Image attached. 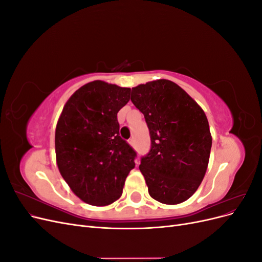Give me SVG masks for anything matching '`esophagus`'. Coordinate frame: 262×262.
I'll list each match as a JSON object with an SVG mask.
<instances>
[{"label": "esophagus", "instance_id": "esophagus-1", "mask_svg": "<svg viewBox=\"0 0 262 262\" xmlns=\"http://www.w3.org/2000/svg\"><path fill=\"white\" fill-rule=\"evenodd\" d=\"M129 144H130L131 146H134V144H136V142H134V139H131V140L129 141Z\"/></svg>", "mask_w": 262, "mask_h": 262}]
</instances>
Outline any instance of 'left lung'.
Listing matches in <instances>:
<instances>
[{"label":"left lung","instance_id":"left-lung-1","mask_svg":"<svg viewBox=\"0 0 262 262\" xmlns=\"http://www.w3.org/2000/svg\"><path fill=\"white\" fill-rule=\"evenodd\" d=\"M131 101L144 115L152 142L139 166L149 195L164 204L185 202L207 172L212 146L207 116L179 85L164 78L132 87Z\"/></svg>","mask_w":262,"mask_h":262}]
</instances>
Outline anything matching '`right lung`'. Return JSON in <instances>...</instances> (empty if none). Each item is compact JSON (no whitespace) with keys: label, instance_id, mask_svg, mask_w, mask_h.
Segmentation results:
<instances>
[{"label":"right lung","instance_id":"right-lung-1","mask_svg":"<svg viewBox=\"0 0 262 262\" xmlns=\"http://www.w3.org/2000/svg\"><path fill=\"white\" fill-rule=\"evenodd\" d=\"M131 89L93 81L73 93L55 128L59 171L80 199L106 207L121 196L137 153L119 136L117 114Z\"/></svg>","mask_w":262,"mask_h":262}]
</instances>
